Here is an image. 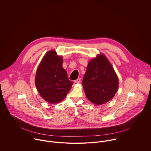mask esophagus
I'll return each mask as SVG.
<instances>
[{"label": "esophagus", "instance_id": "obj_1", "mask_svg": "<svg viewBox=\"0 0 151 151\" xmlns=\"http://www.w3.org/2000/svg\"><path fill=\"white\" fill-rule=\"evenodd\" d=\"M80 82H81V78H78L76 80H75L76 83H80Z\"/></svg>", "mask_w": 151, "mask_h": 151}]
</instances>
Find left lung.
I'll return each mask as SVG.
<instances>
[{
    "label": "left lung",
    "instance_id": "1",
    "mask_svg": "<svg viewBox=\"0 0 151 151\" xmlns=\"http://www.w3.org/2000/svg\"><path fill=\"white\" fill-rule=\"evenodd\" d=\"M87 99L101 105L110 101L119 86L118 77L104 54L89 61L82 82Z\"/></svg>",
    "mask_w": 151,
    "mask_h": 151
}]
</instances>
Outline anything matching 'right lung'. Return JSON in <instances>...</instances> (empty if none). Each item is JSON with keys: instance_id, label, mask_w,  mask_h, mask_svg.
<instances>
[{"instance_id": "right-lung-1", "label": "right lung", "mask_w": 151, "mask_h": 151, "mask_svg": "<svg viewBox=\"0 0 151 151\" xmlns=\"http://www.w3.org/2000/svg\"><path fill=\"white\" fill-rule=\"evenodd\" d=\"M62 64V57L51 50L44 56L37 71L35 82L37 90L50 104L59 103L64 99L73 84L68 80Z\"/></svg>"}]
</instances>
